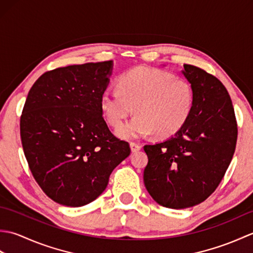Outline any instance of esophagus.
<instances>
[{"instance_id": "1", "label": "esophagus", "mask_w": 253, "mask_h": 253, "mask_svg": "<svg viewBox=\"0 0 253 253\" xmlns=\"http://www.w3.org/2000/svg\"><path fill=\"white\" fill-rule=\"evenodd\" d=\"M130 149H131V152H138L139 150H141V146L139 143L131 142L130 143Z\"/></svg>"}]
</instances>
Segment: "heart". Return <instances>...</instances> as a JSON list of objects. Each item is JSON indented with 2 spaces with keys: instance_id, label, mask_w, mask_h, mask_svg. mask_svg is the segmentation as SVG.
<instances>
[{
  "instance_id": "b5f03b06",
  "label": "heart",
  "mask_w": 253,
  "mask_h": 253,
  "mask_svg": "<svg viewBox=\"0 0 253 253\" xmlns=\"http://www.w3.org/2000/svg\"><path fill=\"white\" fill-rule=\"evenodd\" d=\"M195 93L191 84L173 74L137 67L124 74L118 90H105L100 106L107 123L121 126L135 107L137 115L117 129L123 139H137L154 131L170 137L184 127L191 115Z\"/></svg>"
}]
</instances>
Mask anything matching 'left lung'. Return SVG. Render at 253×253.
<instances>
[{"instance_id": "8db88e82", "label": "left lung", "mask_w": 253, "mask_h": 253, "mask_svg": "<svg viewBox=\"0 0 253 253\" xmlns=\"http://www.w3.org/2000/svg\"><path fill=\"white\" fill-rule=\"evenodd\" d=\"M195 93L189 120L174 136L147 144L143 181L160 206L186 209L212 195L226 173L237 142V122L226 88L213 75L185 64Z\"/></svg>"}]
</instances>
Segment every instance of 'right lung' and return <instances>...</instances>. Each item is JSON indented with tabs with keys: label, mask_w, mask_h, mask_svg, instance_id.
Masks as SVG:
<instances>
[{
	"label": "right lung",
	"mask_w": 253,
	"mask_h": 253,
	"mask_svg": "<svg viewBox=\"0 0 253 253\" xmlns=\"http://www.w3.org/2000/svg\"><path fill=\"white\" fill-rule=\"evenodd\" d=\"M113 61L60 67L32 85L20 138L38 185L53 201L83 207L95 200L129 144L110 131L100 106Z\"/></svg>",
	"instance_id": "1"
}]
</instances>
